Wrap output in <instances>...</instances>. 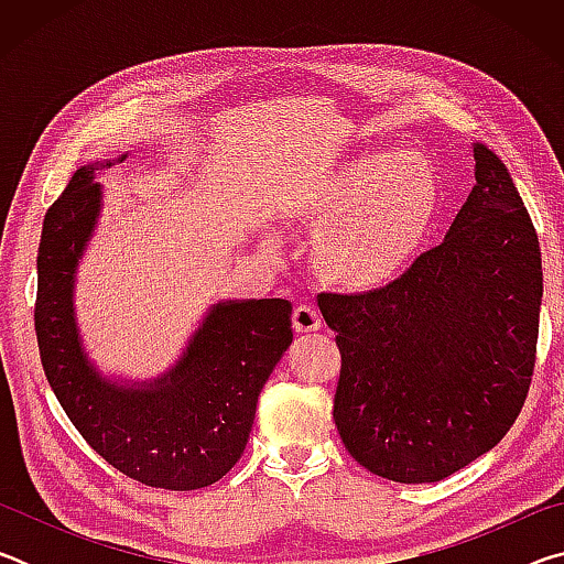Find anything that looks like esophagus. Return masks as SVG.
Returning <instances> with one entry per match:
<instances>
[{
	"mask_svg": "<svg viewBox=\"0 0 564 564\" xmlns=\"http://www.w3.org/2000/svg\"><path fill=\"white\" fill-rule=\"evenodd\" d=\"M293 328L295 333H313L321 328V316L313 305H295L293 308Z\"/></svg>",
	"mask_w": 564,
	"mask_h": 564,
	"instance_id": "esophagus-1",
	"label": "esophagus"
}]
</instances>
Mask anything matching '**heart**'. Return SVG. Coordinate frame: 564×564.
<instances>
[{
	"mask_svg": "<svg viewBox=\"0 0 564 564\" xmlns=\"http://www.w3.org/2000/svg\"><path fill=\"white\" fill-rule=\"evenodd\" d=\"M443 208V181L420 151L370 149L333 166L303 204L321 234L313 265L348 291L386 289L423 251Z\"/></svg>",
	"mask_w": 564,
	"mask_h": 564,
	"instance_id": "1",
	"label": "heart"
}]
</instances>
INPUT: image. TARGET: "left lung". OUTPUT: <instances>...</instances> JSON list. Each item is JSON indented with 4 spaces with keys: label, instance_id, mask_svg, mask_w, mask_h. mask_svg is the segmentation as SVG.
Segmentation results:
<instances>
[{
    "label": "left lung",
    "instance_id": "8db88e82",
    "mask_svg": "<svg viewBox=\"0 0 564 564\" xmlns=\"http://www.w3.org/2000/svg\"><path fill=\"white\" fill-rule=\"evenodd\" d=\"M475 186L441 246L386 289L321 293L338 333L333 420L393 482H437L492 451L528 398L542 259L508 166L473 144Z\"/></svg>",
    "mask_w": 564,
    "mask_h": 564
}]
</instances>
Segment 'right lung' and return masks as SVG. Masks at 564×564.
I'll list each match as a JSON object with an SVG mask.
<instances>
[{
    "instance_id": "right-lung-1",
    "label": "right lung",
    "mask_w": 564,
    "mask_h": 564,
    "mask_svg": "<svg viewBox=\"0 0 564 564\" xmlns=\"http://www.w3.org/2000/svg\"><path fill=\"white\" fill-rule=\"evenodd\" d=\"M109 166H82L44 216L34 305L44 376L76 431L119 473L149 488H206L243 455L261 390L293 340V305L214 303L169 373L131 386L101 378L82 348L74 281L101 212L94 174Z\"/></svg>"
}]
</instances>
